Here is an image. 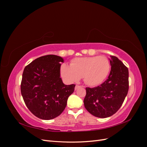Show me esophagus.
I'll use <instances>...</instances> for the list:
<instances>
[{
  "label": "esophagus",
  "mask_w": 147,
  "mask_h": 147,
  "mask_svg": "<svg viewBox=\"0 0 147 147\" xmlns=\"http://www.w3.org/2000/svg\"><path fill=\"white\" fill-rule=\"evenodd\" d=\"M81 87V86H79V85H76V86H75V90H77L78 88H80Z\"/></svg>",
  "instance_id": "34e87169"
}]
</instances>
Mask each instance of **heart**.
Segmentation results:
<instances>
[{"label": "heart", "mask_w": 147, "mask_h": 147, "mask_svg": "<svg viewBox=\"0 0 147 147\" xmlns=\"http://www.w3.org/2000/svg\"><path fill=\"white\" fill-rule=\"evenodd\" d=\"M110 64L105 56L77 57L73 59L70 65L63 64L61 74L70 82H77L83 77L89 86H97L103 83L109 76Z\"/></svg>", "instance_id": "heart-1"}]
</instances>
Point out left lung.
Wrapping results in <instances>:
<instances>
[{"mask_svg":"<svg viewBox=\"0 0 147 147\" xmlns=\"http://www.w3.org/2000/svg\"><path fill=\"white\" fill-rule=\"evenodd\" d=\"M111 70L108 78L95 88H86L84 107L91 115L107 118L121 107L129 90V71L117 57L110 56Z\"/></svg>","mask_w":147,"mask_h":147,"instance_id":"1","label":"left lung"}]
</instances>
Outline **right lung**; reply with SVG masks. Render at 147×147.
I'll list each match as a JSON object with an SVG mask.
<instances>
[{"mask_svg": "<svg viewBox=\"0 0 147 147\" xmlns=\"http://www.w3.org/2000/svg\"><path fill=\"white\" fill-rule=\"evenodd\" d=\"M61 57L49 55L35 59L25 67L21 92L30 112L49 120L58 117L67 105L75 84L65 85L60 77Z\"/></svg>", "mask_w": 147, "mask_h": 147, "instance_id": "add662e5", "label": "right lung"}]
</instances>
